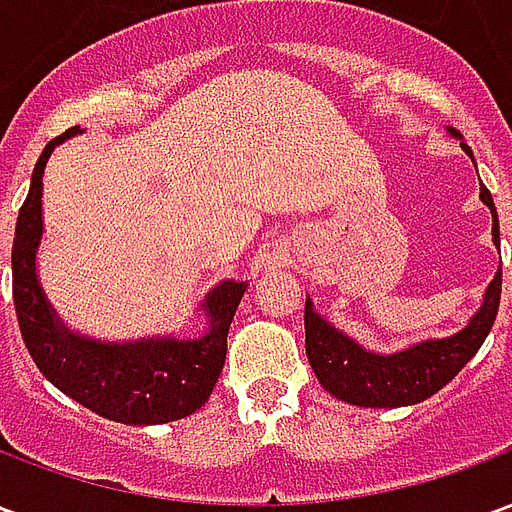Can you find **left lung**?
<instances>
[{
  "instance_id": "1",
  "label": "left lung",
  "mask_w": 512,
  "mask_h": 512,
  "mask_svg": "<svg viewBox=\"0 0 512 512\" xmlns=\"http://www.w3.org/2000/svg\"><path fill=\"white\" fill-rule=\"evenodd\" d=\"M450 134L461 142L463 153L472 158V147L463 142V136L450 128ZM480 200L491 211V235L494 246H499V216H496L491 191L480 183ZM502 296V268L488 282L483 301L469 323L450 337H428L411 343L392 354L370 351L354 337L340 332L332 321L315 312V304L307 296L304 304V332H307V359L315 378L337 400L362 408H400L414 406L436 395L441 386H447L458 376L463 365L472 359L485 337L491 332L499 312Z\"/></svg>"
}]
</instances>
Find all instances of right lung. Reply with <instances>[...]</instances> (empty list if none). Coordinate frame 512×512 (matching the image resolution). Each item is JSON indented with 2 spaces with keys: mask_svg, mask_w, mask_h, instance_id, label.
I'll list each match as a JSON object with an SVG mask.
<instances>
[{
  "mask_svg": "<svg viewBox=\"0 0 512 512\" xmlns=\"http://www.w3.org/2000/svg\"><path fill=\"white\" fill-rule=\"evenodd\" d=\"M84 128H68L43 147L29 194L18 211L13 238V301L29 356L43 376L76 403L123 425H164L205 406L227 356V332L246 293V279L216 282L200 312L205 329L180 340L175 334L139 340H95L73 332L43 293L38 249L43 241V172L54 147Z\"/></svg>",
  "mask_w": 512,
  "mask_h": 512,
  "instance_id": "add662e5",
  "label": "right lung"
}]
</instances>
